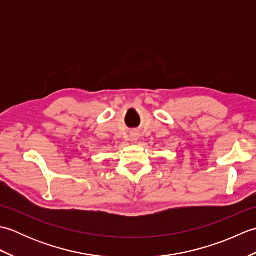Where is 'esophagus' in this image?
<instances>
[{
	"instance_id": "34e87169",
	"label": "esophagus",
	"mask_w": 256,
	"mask_h": 256,
	"mask_svg": "<svg viewBox=\"0 0 256 256\" xmlns=\"http://www.w3.org/2000/svg\"><path fill=\"white\" fill-rule=\"evenodd\" d=\"M138 140V132H131V134H130V140H131V142H133V143H135Z\"/></svg>"
}]
</instances>
